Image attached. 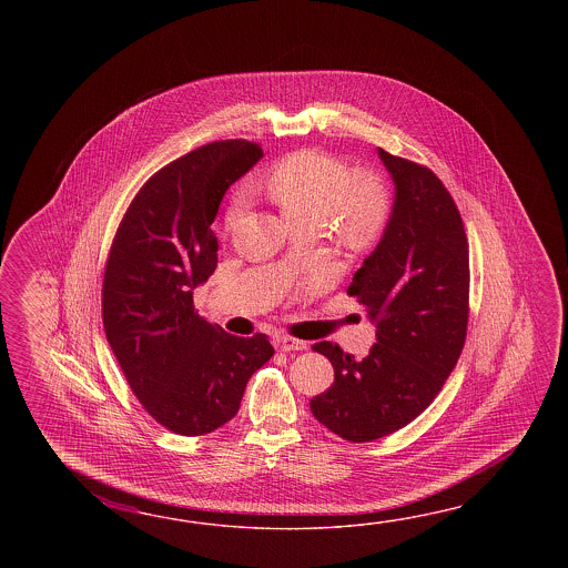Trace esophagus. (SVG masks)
Returning a JSON list of instances; mask_svg holds the SVG:
<instances>
[{
    "mask_svg": "<svg viewBox=\"0 0 568 568\" xmlns=\"http://www.w3.org/2000/svg\"><path fill=\"white\" fill-rule=\"evenodd\" d=\"M274 347L278 351H284V353H288V351L306 349V343H304V341H298V338L284 337V335H280V337L274 338Z\"/></svg>",
    "mask_w": 568,
    "mask_h": 568,
    "instance_id": "1",
    "label": "esophagus"
}]
</instances>
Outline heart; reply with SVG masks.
<instances>
[{"instance_id":"1","label":"heart","mask_w":568,"mask_h":568,"mask_svg":"<svg viewBox=\"0 0 568 568\" xmlns=\"http://www.w3.org/2000/svg\"><path fill=\"white\" fill-rule=\"evenodd\" d=\"M260 193L278 206L292 227H331L341 247L363 252L374 245L386 225L387 201L382 184L372 176H353L335 158L302 152L280 162L260 182ZM242 206L227 211L225 223L233 230Z\"/></svg>"}]
</instances>
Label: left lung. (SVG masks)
<instances>
[{
	"label": "left lung",
	"instance_id": "left-lung-1",
	"mask_svg": "<svg viewBox=\"0 0 568 568\" xmlns=\"http://www.w3.org/2000/svg\"><path fill=\"white\" fill-rule=\"evenodd\" d=\"M394 182L382 240L351 282L375 325L374 347L355 359L328 341L313 349L335 369L311 399L314 418L351 443H372L430 406L459 362L469 311V245L459 209L433 170L377 148Z\"/></svg>",
	"mask_w": 568,
	"mask_h": 568
}]
</instances>
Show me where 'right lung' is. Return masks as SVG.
Listing matches in <instances>:
<instances>
[{
    "instance_id": "1",
    "label": "right lung",
    "mask_w": 568,
    "mask_h": 568,
    "mask_svg": "<svg viewBox=\"0 0 568 568\" xmlns=\"http://www.w3.org/2000/svg\"><path fill=\"white\" fill-rule=\"evenodd\" d=\"M262 148L201 145L158 170L135 194L111 245L103 325L133 394L158 423L201 436L230 423L250 377L274 355L266 335L235 337L194 311L217 267L213 221Z\"/></svg>"
}]
</instances>
